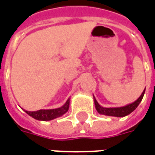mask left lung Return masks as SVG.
Returning a JSON list of instances; mask_svg holds the SVG:
<instances>
[{
  "mask_svg": "<svg viewBox=\"0 0 155 155\" xmlns=\"http://www.w3.org/2000/svg\"><path fill=\"white\" fill-rule=\"evenodd\" d=\"M144 92H145V89H144V91L141 94V96H139L134 102L128 104V105H126L124 107H101L100 104L97 102L96 98L93 96V97H94V103H95L96 111H98V113H100V114L106 116H111V117H125V116H127L128 114H130L131 112H133L136 108L138 107V106L141 102L142 99L143 97Z\"/></svg>",
  "mask_w": 155,
  "mask_h": 155,
  "instance_id": "1",
  "label": "left lung"
}]
</instances>
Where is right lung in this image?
<instances>
[{
    "label": "right lung",
    "mask_w": 155,
    "mask_h": 155,
    "mask_svg": "<svg viewBox=\"0 0 155 155\" xmlns=\"http://www.w3.org/2000/svg\"><path fill=\"white\" fill-rule=\"evenodd\" d=\"M70 107V98L66 101V102L61 107L55 108V109H48V110H38L36 111H26V113H28L30 117H32L36 120L39 121H50L53 119L61 117L64 114H65Z\"/></svg>",
    "instance_id": "1"
}]
</instances>
